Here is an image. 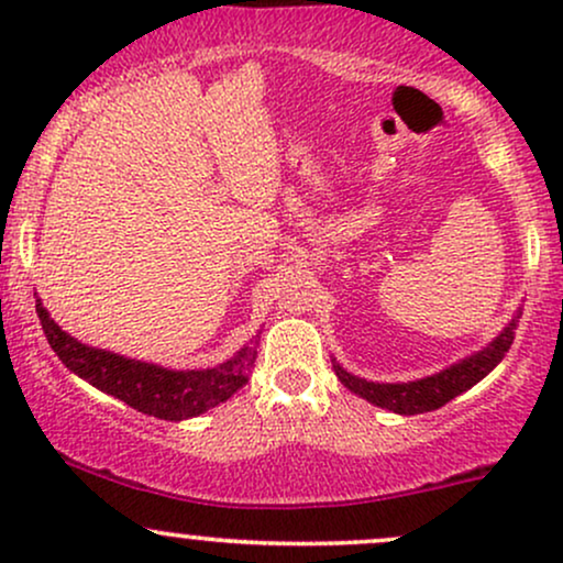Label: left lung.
<instances>
[{"label": "left lung", "mask_w": 563, "mask_h": 563, "mask_svg": "<svg viewBox=\"0 0 563 563\" xmlns=\"http://www.w3.org/2000/svg\"><path fill=\"white\" fill-rule=\"evenodd\" d=\"M516 322L519 320H510L506 331L497 335L487 349H482L479 354L448 367V371L437 373V376L410 380V384H373V380H363L352 376V373L341 371L339 365H333L335 376L341 378V384H344L349 391L360 394L367 402L386 407V410L391 412H399V416H418V412L439 410V407L448 405L450 399H455L457 394H463L474 384H479V380L506 357L510 344H514Z\"/></svg>", "instance_id": "left-lung-1"}]
</instances>
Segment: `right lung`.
Returning a JSON list of instances; mask_svg holds the SVG:
<instances>
[{"mask_svg":"<svg viewBox=\"0 0 563 563\" xmlns=\"http://www.w3.org/2000/svg\"><path fill=\"white\" fill-rule=\"evenodd\" d=\"M36 314L42 320L44 335L49 346L68 371L89 380L100 391L113 394L115 399L126 402L145 416H156L161 421H185L217 407L230 399L238 389H243L254 367L256 352L245 346L238 357L211 371H166V367L137 363V360L119 357V354L89 349L70 339L66 331L57 328L47 309L36 299Z\"/></svg>","mask_w":563,"mask_h":563,"instance_id":"obj_1","label":"right lung"}]
</instances>
